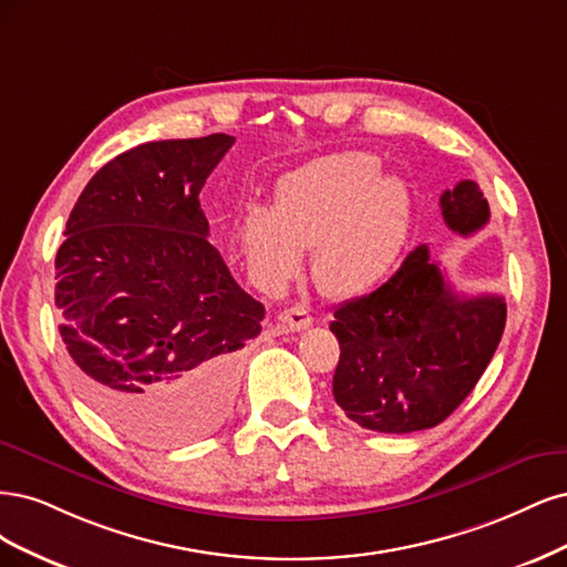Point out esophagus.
<instances>
[{"instance_id":"1","label":"esophagus","mask_w":567,"mask_h":567,"mask_svg":"<svg viewBox=\"0 0 567 567\" xmlns=\"http://www.w3.org/2000/svg\"><path fill=\"white\" fill-rule=\"evenodd\" d=\"M278 320H280L285 332H299V330H306V327L313 324V318H310L308 310L301 308V306L282 310V313L278 316Z\"/></svg>"}]
</instances>
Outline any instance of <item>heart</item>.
<instances>
[{"label":"heart","instance_id":"b5f03b06","mask_svg":"<svg viewBox=\"0 0 567 567\" xmlns=\"http://www.w3.org/2000/svg\"><path fill=\"white\" fill-rule=\"evenodd\" d=\"M370 153H337L280 178L270 212L254 207L240 226L249 270L266 289H282L303 268L327 297L368 295L403 259L414 197L400 176H379Z\"/></svg>","mask_w":567,"mask_h":567}]
</instances>
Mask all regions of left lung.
Here are the masks:
<instances>
[{
	"instance_id": "obj_1",
	"label": "left lung",
	"mask_w": 567,
	"mask_h": 567,
	"mask_svg": "<svg viewBox=\"0 0 567 567\" xmlns=\"http://www.w3.org/2000/svg\"><path fill=\"white\" fill-rule=\"evenodd\" d=\"M450 230L471 235L489 221L476 181L441 195ZM506 324L497 295L460 297L429 247L419 245L372 295L334 310L341 355L334 400L355 424L379 433L433 429L464 403L495 355Z\"/></svg>"
}]
</instances>
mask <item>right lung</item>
I'll return each instance as SVG.
<instances>
[{"label":"right lung","instance_id":"right-lung-1","mask_svg":"<svg viewBox=\"0 0 567 567\" xmlns=\"http://www.w3.org/2000/svg\"><path fill=\"white\" fill-rule=\"evenodd\" d=\"M228 134L151 141L82 190L56 254L61 337L86 403L136 443L172 447L224 422L264 303L209 245L199 207Z\"/></svg>","mask_w":567,"mask_h":567}]
</instances>
